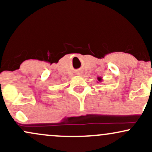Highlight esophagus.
Listing matches in <instances>:
<instances>
[{"mask_svg": "<svg viewBox=\"0 0 152 152\" xmlns=\"http://www.w3.org/2000/svg\"><path fill=\"white\" fill-rule=\"evenodd\" d=\"M78 75H80V74H81V73H78V74H77Z\"/></svg>", "mask_w": 152, "mask_h": 152, "instance_id": "esophagus-1", "label": "esophagus"}]
</instances>
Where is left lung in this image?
I'll use <instances>...</instances> for the list:
<instances>
[{
    "mask_svg": "<svg viewBox=\"0 0 152 152\" xmlns=\"http://www.w3.org/2000/svg\"><path fill=\"white\" fill-rule=\"evenodd\" d=\"M97 79H98V81H100V82H102V77H99V76L98 78H97Z\"/></svg>",
    "mask_w": 152,
    "mask_h": 152,
    "instance_id": "left-lung-1",
    "label": "left lung"
}]
</instances>
